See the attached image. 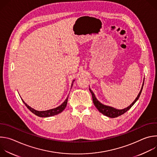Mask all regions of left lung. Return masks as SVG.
Instances as JSON below:
<instances>
[{
  "mask_svg": "<svg viewBox=\"0 0 157 157\" xmlns=\"http://www.w3.org/2000/svg\"><path fill=\"white\" fill-rule=\"evenodd\" d=\"M144 82H143V84H142V87L141 88V90H140L139 94H138L137 97L135 99V101H134L129 106H128L127 107H126L125 109H117L114 108L113 107H110V106H108V105H105L102 104V103H101L96 99V98L95 97L94 94L93 93V92L92 91V90L90 88H89V91H90V92L92 94V96H93V103H94V105L96 106V107L100 112V113H102V114H104V116H107V117H110V118H115V117H119V116L122 115L123 114H124L125 113H126V112L127 110H128L132 107V105L136 102V101L139 99V97L141 94L142 89H143V86H144Z\"/></svg>",
  "mask_w": 157,
  "mask_h": 157,
  "instance_id": "8db88e82",
  "label": "left lung"
}]
</instances>
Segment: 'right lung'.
Instances as JSON below:
<instances>
[{
  "label": "right lung",
  "instance_id": "1",
  "mask_svg": "<svg viewBox=\"0 0 157 157\" xmlns=\"http://www.w3.org/2000/svg\"><path fill=\"white\" fill-rule=\"evenodd\" d=\"M75 80L73 81V82H74ZM73 86V83L71 84V86ZM68 98H66V99L64 101V102H63L62 104H61L59 106L52 109H50V110H43V111H38V110H36L32 108L31 107H30L29 105H28L24 101L23 99H21L22 101L24 103V104L26 105V107L32 112V113H33L34 114H35L36 116H38V117H50V116H53L56 114H58L59 113H61V112H63V110L66 108V105H67V102H68Z\"/></svg>",
  "mask_w": 157,
  "mask_h": 157
}]
</instances>
